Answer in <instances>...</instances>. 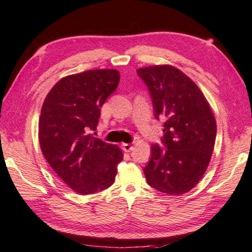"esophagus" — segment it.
Instances as JSON below:
<instances>
[{
    "mask_svg": "<svg viewBox=\"0 0 252 252\" xmlns=\"http://www.w3.org/2000/svg\"><path fill=\"white\" fill-rule=\"evenodd\" d=\"M133 148H134V146L131 144H123V149H124V152H126V153H129L130 151H133Z\"/></svg>",
    "mask_w": 252,
    "mask_h": 252,
    "instance_id": "34e87169",
    "label": "esophagus"
}]
</instances>
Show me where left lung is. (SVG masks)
<instances>
[{
  "label": "left lung",
  "mask_w": 252,
  "mask_h": 252,
  "mask_svg": "<svg viewBox=\"0 0 252 252\" xmlns=\"http://www.w3.org/2000/svg\"><path fill=\"white\" fill-rule=\"evenodd\" d=\"M162 118L165 147L154 144L144 174L149 186L167 195H183L199 183L213 155L217 125L205 95L195 82L171 65L137 69Z\"/></svg>",
  "instance_id": "left-lung-1"
}]
</instances>
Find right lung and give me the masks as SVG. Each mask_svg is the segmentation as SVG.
Returning <instances> with one entry per match:
<instances>
[{
  "label": "right lung",
  "mask_w": 252,
  "mask_h": 252,
  "mask_svg": "<svg viewBox=\"0 0 252 252\" xmlns=\"http://www.w3.org/2000/svg\"><path fill=\"white\" fill-rule=\"evenodd\" d=\"M117 69H92L60 79L48 93L38 121L42 153L57 176L79 195L112 186L123 153L92 136L100 107L119 83Z\"/></svg>",
  "instance_id": "right-lung-1"
}]
</instances>
